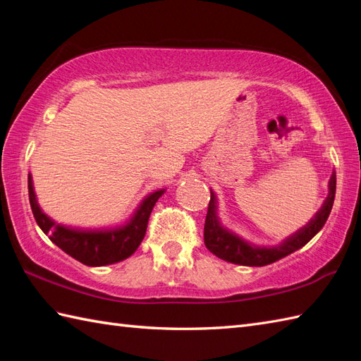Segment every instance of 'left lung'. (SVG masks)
I'll return each mask as SVG.
<instances>
[{
  "label": "left lung",
  "instance_id": "1",
  "mask_svg": "<svg viewBox=\"0 0 361 361\" xmlns=\"http://www.w3.org/2000/svg\"><path fill=\"white\" fill-rule=\"evenodd\" d=\"M327 197L321 204V208L315 212L307 224L302 228L296 229L293 234L287 235L276 245H256L247 239H243L240 234H237L233 229H229L221 224L219 216V198L216 192L211 189V200L208 214L204 221V245L212 255L226 260V262L245 265V267H264L270 265L276 260L286 257L291 252L302 248L305 243L310 242L315 237L321 228L324 226L329 214L332 211L335 189H336V175L332 171L331 180L327 185Z\"/></svg>",
  "mask_w": 361,
  "mask_h": 361
}]
</instances>
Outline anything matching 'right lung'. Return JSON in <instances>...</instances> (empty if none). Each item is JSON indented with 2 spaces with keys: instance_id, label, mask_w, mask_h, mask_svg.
Wrapping results in <instances>:
<instances>
[{
  "instance_id": "right-lung-1",
  "label": "right lung",
  "mask_w": 361,
  "mask_h": 361,
  "mask_svg": "<svg viewBox=\"0 0 361 361\" xmlns=\"http://www.w3.org/2000/svg\"><path fill=\"white\" fill-rule=\"evenodd\" d=\"M27 189L30 208L42 231L66 255L88 267L111 265L132 256L144 239L153 206L166 192V189H157L145 195L124 224L82 228L59 224L40 208L30 173L27 175Z\"/></svg>"
}]
</instances>
